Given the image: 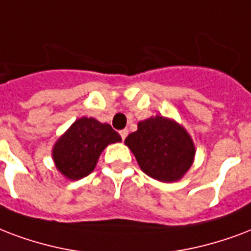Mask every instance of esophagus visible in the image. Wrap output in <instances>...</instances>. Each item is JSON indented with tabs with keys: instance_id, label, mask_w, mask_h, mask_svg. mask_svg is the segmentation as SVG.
<instances>
[{
	"instance_id": "1",
	"label": "esophagus",
	"mask_w": 251,
	"mask_h": 251,
	"mask_svg": "<svg viewBox=\"0 0 251 251\" xmlns=\"http://www.w3.org/2000/svg\"><path fill=\"white\" fill-rule=\"evenodd\" d=\"M127 133H129V131H127V130H126V129L121 130V131H120V135H121V138L125 139L126 137H127Z\"/></svg>"
}]
</instances>
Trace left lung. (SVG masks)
<instances>
[{"mask_svg": "<svg viewBox=\"0 0 251 251\" xmlns=\"http://www.w3.org/2000/svg\"><path fill=\"white\" fill-rule=\"evenodd\" d=\"M146 175L163 183L180 180L195 160V143L184 126L156 114L138 122L125 139Z\"/></svg>", "mask_w": 251, "mask_h": 251, "instance_id": "left-lung-1", "label": "left lung"}]
</instances>
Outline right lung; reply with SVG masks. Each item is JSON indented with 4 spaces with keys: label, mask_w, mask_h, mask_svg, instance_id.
I'll list each match as a JSON object with an SVG mask.
<instances>
[{
    "label": "right lung",
    "mask_w": 251,
    "mask_h": 251,
    "mask_svg": "<svg viewBox=\"0 0 251 251\" xmlns=\"http://www.w3.org/2000/svg\"><path fill=\"white\" fill-rule=\"evenodd\" d=\"M121 141V135L109 124H102L92 117H81L55 142L53 163L63 176L79 180L95 170L105 147Z\"/></svg>",
    "instance_id": "1"
}]
</instances>
